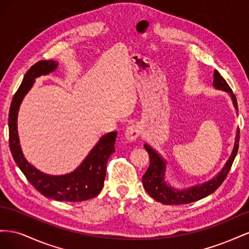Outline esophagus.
Segmentation results:
<instances>
[{"instance_id":"34e87169","label":"esophagus","mask_w":249,"mask_h":249,"mask_svg":"<svg viewBox=\"0 0 249 249\" xmlns=\"http://www.w3.org/2000/svg\"><path fill=\"white\" fill-rule=\"evenodd\" d=\"M141 134V127L138 124H132L125 130V137L127 140H136Z\"/></svg>"}]
</instances>
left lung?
Returning a JSON list of instances; mask_svg holds the SVG:
<instances>
[{"instance_id":"left-lung-1","label":"left lung","mask_w":249,"mask_h":249,"mask_svg":"<svg viewBox=\"0 0 249 249\" xmlns=\"http://www.w3.org/2000/svg\"><path fill=\"white\" fill-rule=\"evenodd\" d=\"M213 85L217 89H221L223 91H227L231 95L233 106H235L236 110L238 111L236 95L232 93V90L229 86L227 81L223 79V77L217 71H214ZM239 135L240 131L238 129L233 150L231 152V155L227 164H225V166L218 173V176L205 184L192 187L187 190H176L165 182V161L152 147L145 144L144 148L149 155V166L142 177L143 187H144V189L150 196L157 201L164 203V205H185V203H190L199 200L203 197H207L208 195L215 192L224 182L225 178L228 177L231 168L232 162L235 160L238 153L240 140Z\"/></svg>"}]
</instances>
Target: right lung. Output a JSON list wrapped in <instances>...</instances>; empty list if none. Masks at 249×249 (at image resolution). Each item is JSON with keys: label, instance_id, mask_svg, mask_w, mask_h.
Returning a JSON list of instances; mask_svg holds the SVG:
<instances>
[{"label": "right lung", "instance_id": "add662e5", "mask_svg": "<svg viewBox=\"0 0 249 249\" xmlns=\"http://www.w3.org/2000/svg\"><path fill=\"white\" fill-rule=\"evenodd\" d=\"M58 63L41 60L30 67L18 91L13 95L9 110V146L14 161L27 179L43 196L59 201H83L95 197L102 191L106 178L107 162L115 152L117 132L105 135L92 148L80 166L65 176H48L29 164L22 155L17 127L18 112L26 93L32 87L34 79L55 71Z\"/></svg>", "mask_w": 249, "mask_h": 249}]
</instances>
